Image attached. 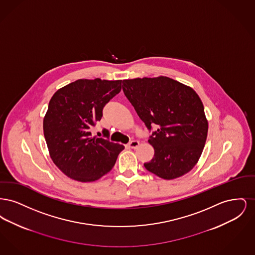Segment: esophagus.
Wrapping results in <instances>:
<instances>
[{"label":"esophagus","instance_id":"1","mask_svg":"<svg viewBox=\"0 0 255 255\" xmlns=\"http://www.w3.org/2000/svg\"><path fill=\"white\" fill-rule=\"evenodd\" d=\"M138 145H139V141H137V140H132L129 143V147L132 148V149H135L136 147H138Z\"/></svg>","mask_w":255,"mask_h":255}]
</instances>
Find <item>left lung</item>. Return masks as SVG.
Listing matches in <instances>:
<instances>
[{
  "label": "left lung",
  "instance_id": "8db88e82",
  "mask_svg": "<svg viewBox=\"0 0 255 255\" xmlns=\"http://www.w3.org/2000/svg\"><path fill=\"white\" fill-rule=\"evenodd\" d=\"M122 90L148 130L158 126L148 142L153 158L149 172L164 180L188 173L206 143L208 123L201 98L194 90L166 76L123 80Z\"/></svg>",
  "mask_w": 255,
  "mask_h": 255
}]
</instances>
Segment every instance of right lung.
Wrapping results in <instances>:
<instances>
[{"label":"right lung","mask_w":255,"mask_h":255,"mask_svg":"<svg viewBox=\"0 0 255 255\" xmlns=\"http://www.w3.org/2000/svg\"><path fill=\"white\" fill-rule=\"evenodd\" d=\"M122 80L78 79L50 98L43 122L54 164L69 178L94 182L114 167L124 146L92 137L90 129L102 118L103 107L122 90Z\"/></svg>","instance_id":"1"}]
</instances>
